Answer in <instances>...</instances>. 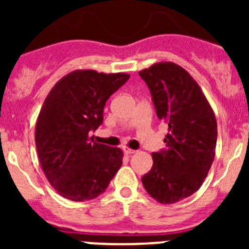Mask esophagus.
<instances>
[{
  "instance_id": "1",
  "label": "esophagus",
  "mask_w": 249,
  "mask_h": 249,
  "mask_svg": "<svg viewBox=\"0 0 249 249\" xmlns=\"http://www.w3.org/2000/svg\"><path fill=\"white\" fill-rule=\"evenodd\" d=\"M124 153L126 155H130V154H134L135 150L134 149H130V148H124Z\"/></svg>"
}]
</instances>
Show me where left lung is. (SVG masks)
Listing matches in <instances>:
<instances>
[{"instance_id":"left-lung-1","label":"left lung","mask_w":249,"mask_h":249,"mask_svg":"<svg viewBox=\"0 0 249 249\" xmlns=\"http://www.w3.org/2000/svg\"><path fill=\"white\" fill-rule=\"evenodd\" d=\"M139 74L147 83L157 115L169 126L166 148L153 153V167L142 177L148 194L170 205L201 187L212 166L217 120L201 88L175 62H157Z\"/></svg>"}]
</instances>
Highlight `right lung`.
Returning a JSON list of instances; mask_svg holds the SVG:
<instances>
[{"label": "right lung", "mask_w": 249, "mask_h": 249, "mask_svg": "<svg viewBox=\"0 0 249 249\" xmlns=\"http://www.w3.org/2000/svg\"><path fill=\"white\" fill-rule=\"evenodd\" d=\"M127 73L76 70L62 77L47 95L36 122L37 154L48 182L72 201L101 195L123 164V150L90 140L104 122L110 95Z\"/></svg>", "instance_id": "add662e5"}]
</instances>
